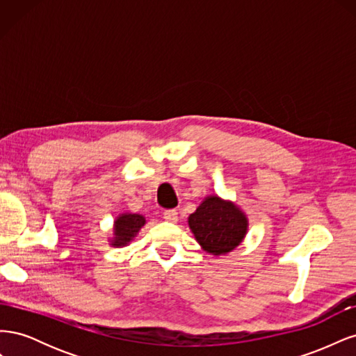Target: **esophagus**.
I'll return each mask as SVG.
<instances>
[{"label":"esophagus","instance_id":"1","mask_svg":"<svg viewBox=\"0 0 356 356\" xmlns=\"http://www.w3.org/2000/svg\"><path fill=\"white\" fill-rule=\"evenodd\" d=\"M163 218L168 222H177L178 221V212L175 209H170V211H165L163 212Z\"/></svg>","mask_w":356,"mask_h":356}]
</instances>
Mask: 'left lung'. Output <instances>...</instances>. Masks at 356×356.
I'll return each instance as SVG.
<instances>
[{
    "label": "left lung",
    "instance_id": "obj_1",
    "mask_svg": "<svg viewBox=\"0 0 356 356\" xmlns=\"http://www.w3.org/2000/svg\"><path fill=\"white\" fill-rule=\"evenodd\" d=\"M190 230L203 251L212 255L232 252L248 230L246 215L230 200L208 196L188 217Z\"/></svg>",
    "mask_w": 356,
    "mask_h": 356
}]
</instances>
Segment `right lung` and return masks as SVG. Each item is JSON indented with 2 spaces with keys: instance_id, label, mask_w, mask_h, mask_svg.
I'll return each mask as SVG.
<instances>
[{
  "instance_id": "obj_1",
  "label": "right lung",
  "mask_w": 356,
  "mask_h": 356,
  "mask_svg": "<svg viewBox=\"0 0 356 356\" xmlns=\"http://www.w3.org/2000/svg\"><path fill=\"white\" fill-rule=\"evenodd\" d=\"M145 224V218L139 213H120L114 221V238L111 241V245L115 248L126 246L129 242L134 241L138 232L141 230L143 225Z\"/></svg>"
}]
</instances>
